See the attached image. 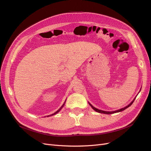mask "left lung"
Returning a JSON list of instances; mask_svg holds the SVG:
<instances>
[{"instance_id":"obj_1","label":"left lung","mask_w":151,"mask_h":151,"mask_svg":"<svg viewBox=\"0 0 151 151\" xmlns=\"http://www.w3.org/2000/svg\"><path fill=\"white\" fill-rule=\"evenodd\" d=\"M135 99H136V97L134 99V100L130 103V104L128 105V106H125V108H122V109H119V110H117V111H102V110H100V109H97V108H96L95 107H93L91 104H90L89 103V105H91V106L92 108V109H94L95 111H97V112H98V113H104V114H113V113H118V112H121V111H124V109H127V108H129V106H130L132 105V104L133 103V101H134V100H135Z\"/></svg>"}]
</instances>
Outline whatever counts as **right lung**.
I'll return each mask as SVG.
<instances>
[{"label": "right lung", "instance_id": "right-lung-1", "mask_svg": "<svg viewBox=\"0 0 151 151\" xmlns=\"http://www.w3.org/2000/svg\"><path fill=\"white\" fill-rule=\"evenodd\" d=\"M65 101H66V100L65 101V102H64V103H63V104L62 105V106H61V107H60V108H59V109L56 112H55L54 113H53V114H51V115L47 116V117H48V116H52V115H54V114H57L58 112H59V111H60V109H62V108L63 107V106H64V105H65Z\"/></svg>", "mask_w": 151, "mask_h": 151}]
</instances>
